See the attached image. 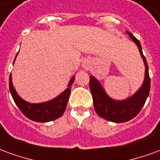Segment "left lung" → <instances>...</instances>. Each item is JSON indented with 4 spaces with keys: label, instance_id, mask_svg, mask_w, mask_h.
<instances>
[{
    "label": "left lung",
    "instance_id": "left-lung-1",
    "mask_svg": "<svg viewBox=\"0 0 160 160\" xmlns=\"http://www.w3.org/2000/svg\"><path fill=\"white\" fill-rule=\"evenodd\" d=\"M128 35L137 45L145 64V78L141 88L132 96L124 100H114L105 92L99 81L90 76L89 87L93 99L94 109L97 114L105 120L113 122H125L136 117L144 106L150 92V77L148 73L147 60L142 53V48L139 40L132 33L127 32Z\"/></svg>",
    "mask_w": 160,
    "mask_h": 160
}]
</instances>
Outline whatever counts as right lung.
Returning a JSON list of instances; mask_svg holds the SVG:
<instances>
[{"mask_svg":"<svg viewBox=\"0 0 160 160\" xmlns=\"http://www.w3.org/2000/svg\"><path fill=\"white\" fill-rule=\"evenodd\" d=\"M14 61H13V63H14ZM73 80H74V76L72 77V79L70 80L69 83L68 85V88L57 97L51 100L39 103V104L28 103L19 97L12 86L11 74L9 77V89H10V92L12 94V97L15 102L16 105L26 118L35 122H47L56 120L62 116L66 110L67 104H68L70 92H71V86L73 84Z\"/></svg>","mask_w":160,"mask_h":160,"instance_id":"obj_1","label":"right lung"}]
</instances>
